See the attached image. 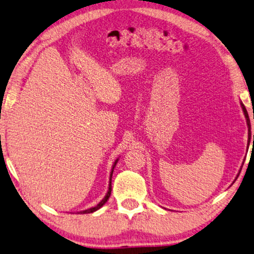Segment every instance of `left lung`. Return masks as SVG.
<instances>
[{
    "label": "left lung",
    "instance_id": "8db88e82",
    "mask_svg": "<svg viewBox=\"0 0 254 254\" xmlns=\"http://www.w3.org/2000/svg\"><path fill=\"white\" fill-rule=\"evenodd\" d=\"M242 108H243V111H244V113H245V117H246V120H248V126H249V128H250V120H249V117H248V112H246V109H245V106L242 104ZM254 138V137H253Z\"/></svg>",
    "mask_w": 254,
    "mask_h": 254
}]
</instances>
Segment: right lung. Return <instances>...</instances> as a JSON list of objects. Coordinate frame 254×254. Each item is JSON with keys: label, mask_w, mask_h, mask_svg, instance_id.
<instances>
[{"label": "right lung", "mask_w": 254, "mask_h": 254, "mask_svg": "<svg viewBox=\"0 0 254 254\" xmlns=\"http://www.w3.org/2000/svg\"><path fill=\"white\" fill-rule=\"evenodd\" d=\"M117 161H118V160H117ZM117 161H116V163H115V165H113V168H115L116 164H117ZM113 168H112L111 175H110V185H109V191H108V193H106V196L104 197V199H103V200L101 201V203L98 204V205H96V206H95V207H91V208H89V209H86V211H82L81 213H83V214H84V213H93V212H95V211H97L98 208H101V207L103 206V205H104V204L106 203V201H108V199H109V198H110V194H111V187H112V186H111V179H112V174H113Z\"/></svg>", "instance_id": "add662e5"}]
</instances>
